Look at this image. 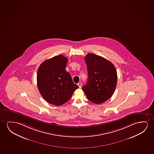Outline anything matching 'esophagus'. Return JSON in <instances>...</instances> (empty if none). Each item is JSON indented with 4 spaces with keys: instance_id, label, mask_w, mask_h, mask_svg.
<instances>
[{
    "instance_id": "1",
    "label": "esophagus",
    "mask_w": 154,
    "mask_h": 154,
    "mask_svg": "<svg viewBox=\"0 0 154 154\" xmlns=\"http://www.w3.org/2000/svg\"><path fill=\"white\" fill-rule=\"evenodd\" d=\"M78 86L79 88H81L82 86V84L81 83H78Z\"/></svg>"
}]
</instances>
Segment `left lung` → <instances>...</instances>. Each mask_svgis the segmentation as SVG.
Here are the masks:
<instances>
[{"mask_svg":"<svg viewBox=\"0 0 154 154\" xmlns=\"http://www.w3.org/2000/svg\"><path fill=\"white\" fill-rule=\"evenodd\" d=\"M88 79L82 87L87 98L96 104L105 102L113 94L117 72L113 64L102 57L87 54L85 57Z\"/></svg>","mask_w":154,"mask_h":154,"instance_id":"8db88e82","label":"left lung"}]
</instances>
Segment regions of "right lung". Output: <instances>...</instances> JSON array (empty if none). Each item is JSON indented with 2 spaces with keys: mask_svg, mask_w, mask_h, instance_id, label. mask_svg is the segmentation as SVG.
<instances>
[{
  "mask_svg": "<svg viewBox=\"0 0 154 154\" xmlns=\"http://www.w3.org/2000/svg\"><path fill=\"white\" fill-rule=\"evenodd\" d=\"M67 62L68 59L60 54L45 60L38 68V89L43 98L51 104L63 105L79 88L66 70Z\"/></svg>",
  "mask_w": 154,
  "mask_h": 154,
  "instance_id": "1",
  "label": "right lung"
}]
</instances>
